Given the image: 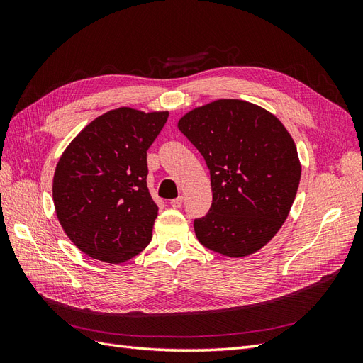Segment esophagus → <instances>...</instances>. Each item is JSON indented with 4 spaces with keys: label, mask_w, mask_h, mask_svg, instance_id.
Returning <instances> with one entry per match:
<instances>
[{
    "label": "esophagus",
    "mask_w": 363,
    "mask_h": 363,
    "mask_svg": "<svg viewBox=\"0 0 363 363\" xmlns=\"http://www.w3.org/2000/svg\"><path fill=\"white\" fill-rule=\"evenodd\" d=\"M169 204L172 206V207H182V204H183V196H177V199H174V200H171L169 201Z\"/></svg>",
    "instance_id": "34e87169"
}]
</instances>
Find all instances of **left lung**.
Returning a JSON list of instances; mask_svg holds the SVG:
<instances>
[{
    "label": "left lung",
    "mask_w": 363,
    "mask_h": 363,
    "mask_svg": "<svg viewBox=\"0 0 363 363\" xmlns=\"http://www.w3.org/2000/svg\"><path fill=\"white\" fill-rule=\"evenodd\" d=\"M179 130L211 171L212 206L194 221L200 244L228 257L256 252L283 225L300 184L301 164L288 130L242 100L194 108Z\"/></svg>",
    "instance_id": "left-lung-1"
}]
</instances>
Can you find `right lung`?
<instances>
[{"label": "right lung", "mask_w": 363, "mask_h": 363, "mask_svg": "<svg viewBox=\"0 0 363 363\" xmlns=\"http://www.w3.org/2000/svg\"><path fill=\"white\" fill-rule=\"evenodd\" d=\"M168 115L115 108L65 150L54 172V207L65 233L87 256L121 263L150 244L159 207L147 188V150Z\"/></svg>", "instance_id": "obj_1"}]
</instances>
